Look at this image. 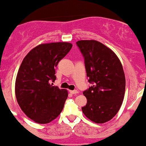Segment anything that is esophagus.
<instances>
[{
    "mask_svg": "<svg viewBox=\"0 0 146 146\" xmlns=\"http://www.w3.org/2000/svg\"><path fill=\"white\" fill-rule=\"evenodd\" d=\"M70 94H78V93H79V91H76V90H74V91H72V90H70Z\"/></svg>",
    "mask_w": 146,
    "mask_h": 146,
    "instance_id": "1",
    "label": "esophagus"
}]
</instances>
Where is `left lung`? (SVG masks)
I'll return each instance as SVG.
<instances>
[{
	"mask_svg": "<svg viewBox=\"0 0 146 146\" xmlns=\"http://www.w3.org/2000/svg\"><path fill=\"white\" fill-rule=\"evenodd\" d=\"M83 54L88 82L93 84L83 94L87 103L83 113L91 121L103 124L119 110L125 94L126 79L122 64L116 54L96 40L76 42Z\"/></svg>",
	"mask_w": 146,
	"mask_h": 146,
	"instance_id": "obj_1",
	"label": "left lung"
}]
</instances>
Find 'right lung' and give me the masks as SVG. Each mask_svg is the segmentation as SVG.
I'll return each instance as SVG.
<instances>
[{"label":"right lung","mask_w":146,"mask_h":146,"mask_svg":"<svg viewBox=\"0 0 146 146\" xmlns=\"http://www.w3.org/2000/svg\"><path fill=\"white\" fill-rule=\"evenodd\" d=\"M72 47L67 42L42 43L28 52L18 70L15 96L24 113L38 124H48L62 112L68 96L66 89L52 86L55 67Z\"/></svg>","instance_id":"1"}]
</instances>
